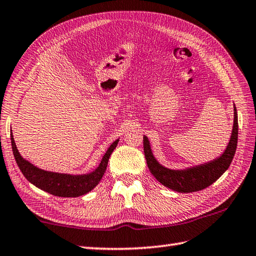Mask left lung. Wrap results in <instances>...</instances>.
Listing matches in <instances>:
<instances>
[{
    "label": "left lung",
    "mask_w": 256,
    "mask_h": 256,
    "mask_svg": "<svg viewBox=\"0 0 256 256\" xmlns=\"http://www.w3.org/2000/svg\"><path fill=\"white\" fill-rule=\"evenodd\" d=\"M238 112L234 105V124L233 131L230 140L228 145L224 153L218 158L212 162L205 163L198 166L191 168L188 170H168L162 166L161 164L153 156L151 146L146 136L143 138V148L144 155L146 158V163L150 172L158 181L163 184L164 186L173 190L180 193H190L198 192L201 190L210 186L213 184L221 175L228 168L232 160L234 158L235 151L238 145Z\"/></svg>",
    "instance_id": "left-lung-1"
}]
</instances>
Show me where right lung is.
I'll return each instance as SVG.
<instances>
[{
  "instance_id": "obj_1",
  "label": "right lung",
  "mask_w": 256,
  "mask_h": 256,
  "mask_svg": "<svg viewBox=\"0 0 256 256\" xmlns=\"http://www.w3.org/2000/svg\"><path fill=\"white\" fill-rule=\"evenodd\" d=\"M118 142V140L113 142L111 146L108 148L106 153L104 154L101 163H100L95 171L84 175H68L43 171V170L38 168L36 166L28 162L26 160H24L18 151L11 132V143L15 161H16L24 176L26 178L28 182H31L36 188L50 194L55 195V196L61 198L81 196V195L86 194L96 186L98 182L101 181L105 171H106L108 158L111 156L114 148H116Z\"/></svg>"
}]
</instances>
